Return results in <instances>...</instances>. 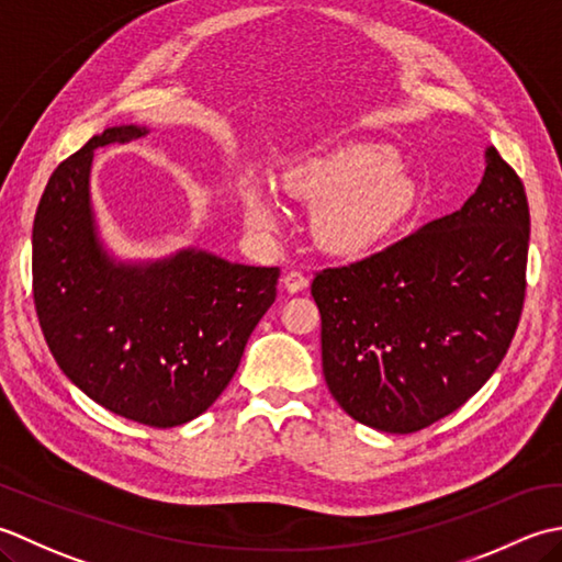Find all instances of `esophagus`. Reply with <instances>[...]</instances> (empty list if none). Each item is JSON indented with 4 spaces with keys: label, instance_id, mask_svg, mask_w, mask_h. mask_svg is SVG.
I'll use <instances>...</instances> for the list:
<instances>
[{
    "label": "esophagus",
    "instance_id": "1",
    "mask_svg": "<svg viewBox=\"0 0 562 562\" xmlns=\"http://www.w3.org/2000/svg\"><path fill=\"white\" fill-rule=\"evenodd\" d=\"M307 283H311V279L305 277L303 271H289L283 277V289L289 293H301L307 289Z\"/></svg>",
    "mask_w": 562,
    "mask_h": 562
}]
</instances>
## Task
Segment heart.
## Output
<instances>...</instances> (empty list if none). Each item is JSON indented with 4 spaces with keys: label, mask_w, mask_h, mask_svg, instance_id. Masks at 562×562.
<instances>
[{
    "label": "heart",
    "mask_w": 562,
    "mask_h": 562,
    "mask_svg": "<svg viewBox=\"0 0 562 562\" xmlns=\"http://www.w3.org/2000/svg\"><path fill=\"white\" fill-rule=\"evenodd\" d=\"M297 199L317 205L319 243L337 255H363L391 237L415 209L417 189L391 145L349 143L305 159L285 175ZM243 201L251 223L273 225L277 203L247 184Z\"/></svg>",
    "instance_id": "obj_1"
}]
</instances>
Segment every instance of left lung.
<instances>
[{"instance_id":"left-lung-1","label":"left lung","mask_w":562,"mask_h":562,"mask_svg":"<svg viewBox=\"0 0 562 562\" xmlns=\"http://www.w3.org/2000/svg\"><path fill=\"white\" fill-rule=\"evenodd\" d=\"M529 203L487 147L461 211L347 267L315 273L329 393L366 427L412 434L473 397L517 331L526 295Z\"/></svg>"}]
</instances>
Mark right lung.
I'll return each mask as SVG.
<instances>
[{"label":"right lung","mask_w":562,"mask_h":562,"mask_svg":"<svg viewBox=\"0 0 562 562\" xmlns=\"http://www.w3.org/2000/svg\"><path fill=\"white\" fill-rule=\"evenodd\" d=\"M109 128L63 159L33 221V303L57 366L94 403L147 427H179L221 395L251 329L277 301L279 267L196 249L116 265L97 239L89 167L97 147L145 135Z\"/></svg>","instance_id":"obj_1"}]
</instances>
